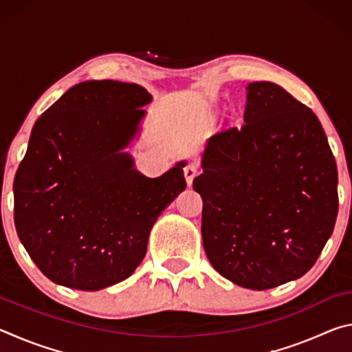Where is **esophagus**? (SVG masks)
I'll use <instances>...</instances> for the list:
<instances>
[{"label":"esophagus","instance_id":"esophagus-1","mask_svg":"<svg viewBox=\"0 0 352 352\" xmlns=\"http://www.w3.org/2000/svg\"><path fill=\"white\" fill-rule=\"evenodd\" d=\"M183 172H184V178H186L188 186H190V184H192V180L195 178V175H197V172H199V164L189 163V164L184 166Z\"/></svg>","mask_w":352,"mask_h":352}]
</instances>
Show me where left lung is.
I'll use <instances>...</instances> for the list:
<instances>
[{"instance_id":"left-lung-1","label":"left lung","mask_w":352,"mask_h":352,"mask_svg":"<svg viewBox=\"0 0 352 352\" xmlns=\"http://www.w3.org/2000/svg\"><path fill=\"white\" fill-rule=\"evenodd\" d=\"M241 127L208 140L201 237L211 265L245 289L301 278L329 239L338 212L337 164L315 113L272 82L247 87Z\"/></svg>"}]
</instances>
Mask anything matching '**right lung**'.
I'll list each match as a JSON object with an SVG mask.
<instances>
[{
  "label": "right lung",
  "mask_w": 352,
  "mask_h": 352,
  "mask_svg": "<svg viewBox=\"0 0 352 352\" xmlns=\"http://www.w3.org/2000/svg\"><path fill=\"white\" fill-rule=\"evenodd\" d=\"M152 100L118 80L80 82L35 121L14 180L16 233L52 283L100 290L135 272L160 214L186 188L184 162L157 178L121 152Z\"/></svg>",
  "instance_id": "1"
}]
</instances>
